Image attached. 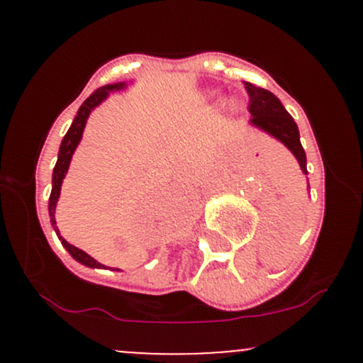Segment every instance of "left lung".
I'll list each match as a JSON object with an SVG mask.
<instances>
[{
  "label": "left lung",
  "mask_w": 363,
  "mask_h": 363,
  "mask_svg": "<svg viewBox=\"0 0 363 363\" xmlns=\"http://www.w3.org/2000/svg\"><path fill=\"white\" fill-rule=\"evenodd\" d=\"M244 87H246L247 96H250V112L252 116L251 123L283 142L298 160L303 174H307L306 151L300 144L298 128H296L294 117L286 112L279 98L274 96L270 91L255 86L251 82H244Z\"/></svg>",
  "instance_id": "obj_1"
}]
</instances>
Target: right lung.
<instances>
[{"label":"right lung","instance_id":"add662e5","mask_svg":"<svg viewBox=\"0 0 363 363\" xmlns=\"http://www.w3.org/2000/svg\"><path fill=\"white\" fill-rule=\"evenodd\" d=\"M123 87H124V82H119V84H113V86H104V87H100V89L94 91V93L91 94V96L87 98L82 105H80V108H79V112H77L75 119H73L72 126H69L67 135H65L63 142H61L60 155H57V163H56V167H54V174H52V191H50V199H49L50 223H52V226L56 232H57V228H56V219H54V212H56V203H57V199H60L61 184H63V179L68 172L73 151H75V147L79 145L80 138H82V131H84V126H86L87 117H89L91 111H93L96 105H100L101 101L107 98L108 91L123 89ZM57 235H60V232H57ZM61 242H63V246L67 247V251L77 259V262L84 263V265H87V267H101V263H98L96 259L91 258L89 255H86V252H84L82 250H79V247L68 244L65 239H61Z\"/></svg>","mask_w":363,"mask_h":363}]
</instances>
